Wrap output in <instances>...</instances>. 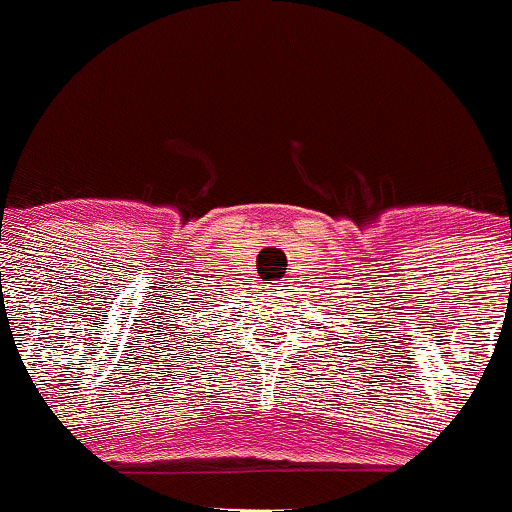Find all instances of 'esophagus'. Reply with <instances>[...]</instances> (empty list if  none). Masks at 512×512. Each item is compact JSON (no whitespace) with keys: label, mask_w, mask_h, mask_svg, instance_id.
<instances>
[{"label":"esophagus","mask_w":512,"mask_h":512,"mask_svg":"<svg viewBox=\"0 0 512 512\" xmlns=\"http://www.w3.org/2000/svg\"><path fill=\"white\" fill-rule=\"evenodd\" d=\"M280 285H283V283H280Z\"/></svg>","instance_id":"obj_1"}]
</instances>
